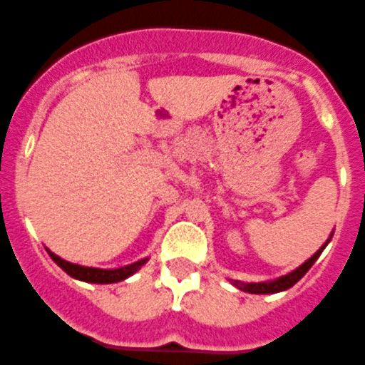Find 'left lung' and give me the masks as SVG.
I'll return each mask as SVG.
<instances>
[{
	"label": "left lung",
	"instance_id": "obj_1",
	"mask_svg": "<svg viewBox=\"0 0 365 365\" xmlns=\"http://www.w3.org/2000/svg\"><path fill=\"white\" fill-rule=\"evenodd\" d=\"M331 237H333V231L328 237V240L319 247L317 252H314L307 262L301 263L297 269H294L292 272L289 274H284V276H279L276 277V279H269V281H258V283H244V281H238V279H229V281H231V284H235L238 290H244V292H249V294H277V292H283V290H289L290 287H294V284H296L297 281H299L301 277L310 270V267L317 262V258L321 256V252L324 251L326 245L329 244Z\"/></svg>",
	"mask_w": 365,
	"mask_h": 365
}]
</instances>
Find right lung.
I'll return each mask as SVG.
<instances>
[{"label": "right lung", "instance_id": "1", "mask_svg": "<svg viewBox=\"0 0 365 365\" xmlns=\"http://www.w3.org/2000/svg\"><path fill=\"white\" fill-rule=\"evenodd\" d=\"M50 258L64 270L68 276H71L73 279L86 281V283H98V284H109V283H118V281H123L127 277H130L133 274H136L145 263L148 262V256L143 259H138V262L130 263V265H123L120 269H98V267H84L78 265V263H71L62 259L61 256H57L55 252H51L50 249H46Z\"/></svg>", "mask_w": 365, "mask_h": 365}]
</instances>
